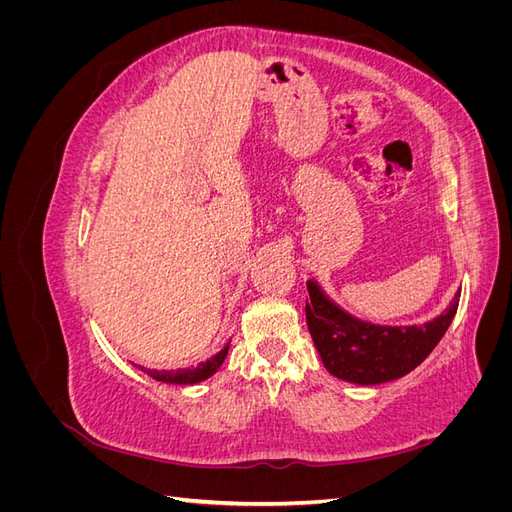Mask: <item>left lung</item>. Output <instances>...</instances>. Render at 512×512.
<instances>
[{
    "label": "left lung",
    "instance_id": "8db88e82",
    "mask_svg": "<svg viewBox=\"0 0 512 512\" xmlns=\"http://www.w3.org/2000/svg\"><path fill=\"white\" fill-rule=\"evenodd\" d=\"M307 327L335 378L380 384L410 374L438 346L457 314L459 294L444 314L421 327H380L346 314L314 284H307Z\"/></svg>",
    "mask_w": 512,
    "mask_h": 512
}]
</instances>
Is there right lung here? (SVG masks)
<instances>
[{
  "mask_svg": "<svg viewBox=\"0 0 512 512\" xmlns=\"http://www.w3.org/2000/svg\"><path fill=\"white\" fill-rule=\"evenodd\" d=\"M228 346H230V342L215 354V356H211L209 361H205V363H200V365H196V367H188V369H177V371H158V369H145L143 367V371L145 374H149L151 378H156V380H160V382H173V384H194V382H200V380H207L209 376H213L215 371L220 369V365L224 363V359H226V354H228Z\"/></svg>",
  "mask_w": 512,
  "mask_h": 512,
  "instance_id": "obj_1",
  "label": "right lung"
}]
</instances>
